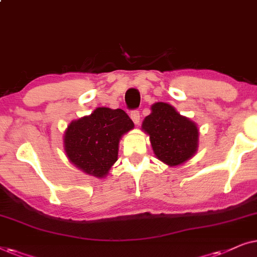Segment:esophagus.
<instances>
[{"label":"esophagus","instance_id":"esophagus-1","mask_svg":"<svg viewBox=\"0 0 257 257\" xmlns=\"http://www.w3.org/2000/svg\"><path fill=\"white\" fill-rule=\"evenodd\" d=\"M131 117L133 121H134L135 124H139L140 123V111L139 110H133L131 112Z\"/></svg>","mask_w":257,"mask_h":257}]
</instances>
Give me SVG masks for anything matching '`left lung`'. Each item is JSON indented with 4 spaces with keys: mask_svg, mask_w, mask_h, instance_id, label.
<instances>
[{
    "mask_svg": "<svg viewBox=\"0 0 257 257\" xmlns=\"http://www.w3.org/2000/svg\"><path fill=\"white\" fill-rule=\"evenodd\" d=\"M142 131L149 135L154 154L169 167L180 166L191 159L198 147L196 123L180 115L168 103L157 102L142 122Z\"/></svg>",
    "mask_w": 257,
    "mask_h": 257,
    "instance_id": "1",
    "label": "left lung"
}]
</instances>
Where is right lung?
Instances as JSON below:
<instances>
[{"instance_id": "add662e5", "label": "right lung", "mask_w": 257, "mask_h": 257, "mask_svg": "<svg viewBox=\"0 0 257 257\" xmlns=\"http://www.w3.org/2000/svg\"><path fill=\"white\" fill-rule=\"evenodd\" d=\"M133 128L134 123L122 109L96 108L68 125L64 152L82 172L103 179L117 161L119 140Z\"/></svg>"}]
</instances>
